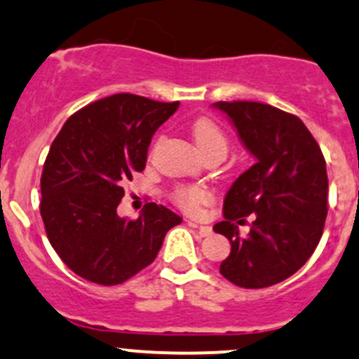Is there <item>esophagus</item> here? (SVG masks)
Wrapping results in <instances>:
<instances>
[{
    "mask_svg": "<svg viewBox=\"0 0 359 359\" xmlns=\"http://www.w3.org/2000/svg\"><path fill=\"white\" fill-rule=\"evenodd\" d=\"M187 224H189L191 227H196L198 233H200L201 236H210V234H212V227L210 226H203V224L196 222V220H187Z\"/></svg>",
    "mask_w": 359,
    "mask_h": 359,
    "instance_id": "esophagus-1",
    "label": "esophagus"
}]
</instances>
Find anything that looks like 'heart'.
<instances>
[{
	"label": "heart",
	"mask_w": 359,
	"mask_h": 359,
	"mask_svg": "<svg viewBox=\"0 0 359 359\" xmlns=\"http://www.w3.org/2000/svg\"><path fill=\"white\" fill-rule=\"evenodd\" d=\"M194 140L203 153V156L212 151L227 153L229 140L224 130L210 118H198L193 125ZM172 201L187 213H198L203 205L212 201V193L201 186H177L172 191Z\"/></svg>",
	"instance_id": "obj_1"
}]
</instances>
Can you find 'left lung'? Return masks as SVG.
<instances>
[{
  "label": "left lung",
  "instance_id": "8db88e82",
  "mask_svg": "<svg viewBox=\"0 0 359 359\" xmlns=\"http://www.w3.org/2000/svg\"><path fill=\"white\" fill-rule=\"evenodd\" d=\"M236 126L257 161L224 200V220L213 231L229 240L220 274L241 288H266L307 262L327 220L328 177L323 153L295 114L252 100L215 102ZM254 215L240 238L237 224Z\"/></svg>",
  "mask_w": 359,
  "mask_h": 359
}]
</instances>
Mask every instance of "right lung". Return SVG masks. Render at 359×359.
<instances>
[{"instance_id": "add662e5", "label": "right lung", "mask_w": 359, "mask_h": 359, "mask_svg": "<svg viewBox=\"0 0 359 359\" xmlns=\"http://www.w3.org/2000/svg\"><path fill=\"white\" fill-rule=\"evenodd\" d=\"M179 102L116 93L76 111L45 159L39 213L50 245L69 269L92 283L121 285L156 259L165 234L182 222L147 203L139 219L116 208L123 184L146 168L154 132Z\"/></svg>"}]
</instances>
